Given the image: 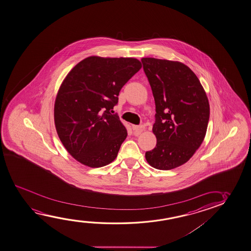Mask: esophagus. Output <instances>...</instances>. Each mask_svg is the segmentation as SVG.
<instances>
[{
  "label": "esophagus",
  "instance_id": "esophagus-1",
  "mask_svg": "<svg viewBox=\"0 0 251 251\" xmlns=\"http://www.w3.org/2000/svg\"><path fill=\"white\" fill-rule=\"evenodd\" d=\"M132 129L135 131V133L140 134V133H142V131L145 129V127H144V126H142V125H140V126H137V125H132Z\"/></svg>",
  "mask_w": 251,
  "mask_h": 251
}]
</instances>
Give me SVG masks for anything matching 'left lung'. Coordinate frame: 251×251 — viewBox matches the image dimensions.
Here are the masks:
<instances>
[{
  "mask_svg": "<svg viewBox=\"0 0 251 251\" xmlns=\"http://www.w3.org/2000/svg\"><path fill=\"white\" fill-rule=\"evenodd\" d=\"M155 102L153 133L156 147L146 160L159 170H171L193 157L207 130L210 105L200 79L181 62L142 58Z\"/></svg>",
  "mask_w": 251,
  "mask_h": 251,
  "instance_id": "obj_1",
  "label": "left lung"
}]
</instances>
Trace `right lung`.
<instances>
[{
  "label": "right lung",
  "mask_w": 251,
  "mask_h": 251,
  "mask_svg": "<svg viewBox=\"0 0 251 251\" xmlns=\"http://www.w3.org/2000/svg\"><path fill=\"white\" fill-rule=\"evenodd\" d=\"M141 68L137 58L91 56L63 80L55 99V127L65 149L80 163L96 168L116 159L127 132L110 109Z\"/></svg>",
  "instance_id": "add662e5"
}]
</instances>
